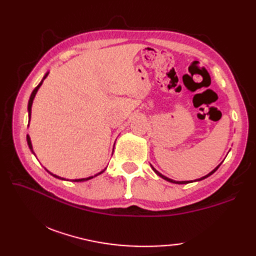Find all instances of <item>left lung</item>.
I'll return each mask as SVG.
<instances>
[{"label":"left lung","mask_w":256,"mask_h":256,"mask_svg":"<svg viewBox=\"0 0 256 256\" xmlns=\"http://www.w3.org/2000/svg\"><path fill=\"white\" fill-rule=\"evenodd\" d=\"M220 166V165H219ZM219 166H216V168H214V170H212L211 172H209L208 174V175H206V176H204V177H201V178H199V179H196V180L194 182H199V180H202V179H204V178H206V177H209L210 175H212V174H214L216 170H218V168H219ZM152 168H153V170L157 174V175H158L160 177H162V179H165V180H167V182H174V184H189V182H192H192H176V180H172V179H170V178H167L166 176H164V175H162V174L160 172H157L156 170H155V168L154 167H152Z\"/></svg>","instance_id":"left-lung-1"}]
</instances>
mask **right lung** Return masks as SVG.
Wrapping results in <instances>:
<instances>
[{"label": "right lung", "mask_w": 256, "mask_h": 256, "mask_svg": "<svg viewBox=\"0 0 256 256\" xmlns=\"http://www.w3.org/2000/svg\"><path fill=\"white\" fill-rule=\"evenodd\" d=\"M48 74L50 72H47L45 76H44V78H42V80L40 81V84H38L36 88L32 90V94H30V101H28V118L30 120V113H32V101H34V98H35V96H36V94H37V91H38V89L40 88V86L42 84V81H44L45 79H46V77L48 76ZM30 122V121H28ZM26 140H27V144H28V148H30V150H32V153L35 155V153H34V150H32V142H30V135H27V138H26ZM48 172V170H47ZM104 170H102V172H100L99 174H96V175H94V176H91V177H88V178H81V179H72V182H86V180H89V179H91V178H94V177H96V176H98V175H100V174H102ZM50 174V175H52L54 177H56V178H58V179H64V178H62V177H59V176H57V175H54V174H52L50 172H48Z\"/></svg>", "instance_id": "right-lung-1"}]
</instances>
